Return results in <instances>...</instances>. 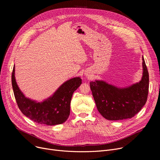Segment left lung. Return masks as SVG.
<instances>
[{"label": "left lung", "mask_w": 160, "mask_h": 160, "mask_svg": "<svg viewBox=\"0 0 160 160\" xmlns=\"http://www.w3.org/2000/svg\"><path fill=\"white\" fill-rule=\"evenodd\" d=\"M142 60V78L131 86L119 88L102 80L90 82L97 110L105 119L110 121L130 119L145 104L148 93L149 75L143 56Z\"/></svg>", "instance_id": "obj_1"}]
</instances>
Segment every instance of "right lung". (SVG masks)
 Listing matches in <instances>:
<instances>
[{
	"label": "right lung",
	"mask_w": 160,
	"mask_h": 160,
	"mask_svg": "<svg viewBox=\"0 0 160 160\" xmlns=\"http://www.w3.org/2000/svg\"><path fill=\"white\" fill-rule=\"evenodd\" d=\"M12 83L16 102L21 112L36 123L53 126L62 124L68 119L72 94L81 85L82 79L75 77L66 81L52 97L41 102L27 98L19 89L15 81V67Z\"/></svg>",
	"instance_id": "obj_1"
}]
</instances>
